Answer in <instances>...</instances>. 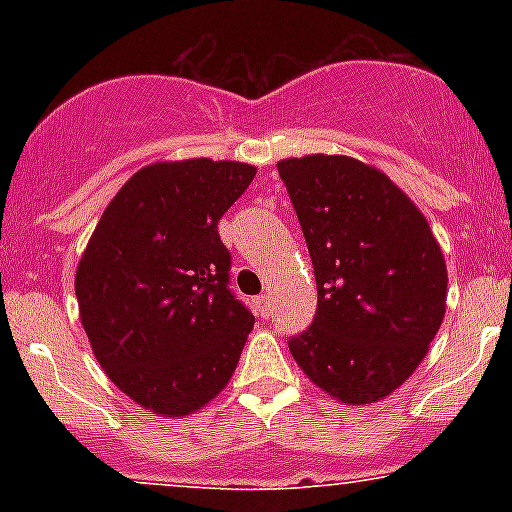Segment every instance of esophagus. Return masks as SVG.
Instances as JSON below:
<instances>
[{
	"instance_id": "obj_1",
	"label": "esophagus",
	"mask_w": 512,
	"mask_h": 512,
	"mask_svg": "<svg viewBox=\"0 0 512 512\" xmlns=\"http://www.w3.org/2000/svg\"><path fill=\"white\" fill-rule=\"evenodd\" d=\"M257 309H260L262 317H270V294H265V297L257 299Z\"/></svg>"
}]
</instances>
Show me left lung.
I'll return each mask as SVG.
<instances>
[{
  "label": "left lung",
  "instance_id": "8db88e82",
  "mask_svg": "<svg viewBox=\"0 0 512 512\" xmlns=\"http://www.w3.org/2000/svg\"><path fill=\"white\" fill-rule=\"evenodd\" d=\"M317 314L289 352L314 386L349 406L394 394L418 369L446 314L441 245L414 200L352 156L285 158Z\"/></svg>",
  "mask_w": 512,
  "mask_h": 512
}]
</instances>
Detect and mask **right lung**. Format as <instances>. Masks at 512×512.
I'll return each instance as SVG.
<instances>
[{"label":"right lung","mask_w":512,"mask_h":512,"mask_svg":"<svg viewBox=\"0 0 512 512\" xmlns=\"http://www.w3.org/2000/svg\"><path fill=\"white\" fill-rule=\"evenodd\" d=\"M257 168L160 160L108 203L76 267L79 317L108 379L143 409L188 416L225 389L255 317L235 299L218 220Z\"/></svg>","instance_id":"right-lung-1"}]
</instances>
